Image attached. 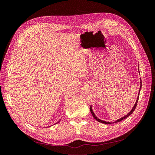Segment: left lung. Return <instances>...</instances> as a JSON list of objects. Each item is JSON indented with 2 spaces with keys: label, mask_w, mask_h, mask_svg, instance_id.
<instances>
[{
  "label": "left lung",
  "mask_w": 155,
  "mask_h": 155,
  "mask_svg": "<svg viewBox=\"0 0 155 155\" xmlns=\"http://www.w3.org/2000/svg\"><path fill=\"white\" fill-rule=\"evenodd\" d=\"M141 88H142V80H140V89H141ZM139 95H140V94H138V97H137V101H136L135 104H134V105L133 108L132 109V110H131L129 112V113H128L127 114L125 115L124 117H122V118H120V119H118V120H117L116 121H114V122H109V121H103V120H100V119L98 118L94 114V112H93L92 109V105H91V107H90V110H91V113H92V114L93 117H94V119H96L97 121H99V122H101V123H103V124H114V123H116V122H119V121H120L123 120H124V119H125V118H127L128 116H130L131 114H132L133 112H134V110H135V109H136V107H137V103H138V100Z\"/></svg>",
  "instance_id": "8db88e82"
}]
</instances>
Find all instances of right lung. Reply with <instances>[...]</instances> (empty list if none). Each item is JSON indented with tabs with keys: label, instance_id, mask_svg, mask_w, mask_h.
<instances>
[{
	"label": "right lung",
	"instance_id": "right-lung-1",
	"mask_svg": "<svg viewBox=\"0 0 155 155\" xmlns=\"http://www.w3.org/2000/svg\"><path fill=\"white\" fill-rule=\"evenodd\" d=\"M58 123H59V122H58Z\"/></svg>",
	"mask_w": 155,
	"mask_h": 155
}]
</instances>
